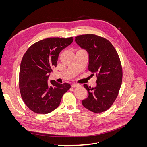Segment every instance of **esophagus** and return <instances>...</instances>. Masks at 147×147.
<instances>
[{
    "mask_svg": "<svg viewBox=\"0 0 147 147\" xmlns=\"http://www.w3.org/2000/svg\"><path fill=\"white\" fill-rule=\"evenodd\" d=\"M80 86V84H76V83H72V85H71V86L73 87V88H76V87H78Z\"/></svg>",
    "mask_w": 147,
    "mask_h": 147,
    "instance_id": "1",
    "label": "esophagus"
}]
</instances>
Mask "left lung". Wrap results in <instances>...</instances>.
Masks as SVG:
<instances>
[{"label": "left lung", "instance_id": "8db88e82", "mask_svg": "<svg viewBox=\"0 0 147 147\" xmlns=\"http://www.w3.org/2000/svg\"><path fill=\"white\" fill-rule=\"evenodd\" d=\"M75 42L88 53V70L97 75L95 88L84 84L88 96L82 100L86 109L94 113L109 109L118 94L122 83V67L118 53L107 40L93 34L75 37Z\"/></svg>", "mask_w": 147, "mask_h": 147}]
</instances>
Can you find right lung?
Returning <instances> with one entry per match:
<instances>
[{
	"instance_id": "1",
	"label": "right lung",
	"mask_w": 147,
	"mask_h": 147,
	"mask_svg": "<svg viewBox=\"0 0 147 147\" xmlns=\"http://www.w3.org/2000/svg\"><path fill=\"white\" fill-rule=\"evenodd\" d=\"M73 41V37L45 38L31 45L24 55L20 65V90L24 102L34 112L47 114L55 110L70 89L69 83L48 80L52 68L57 65L60 52Z\"/></svg>"
}]
</instances>
